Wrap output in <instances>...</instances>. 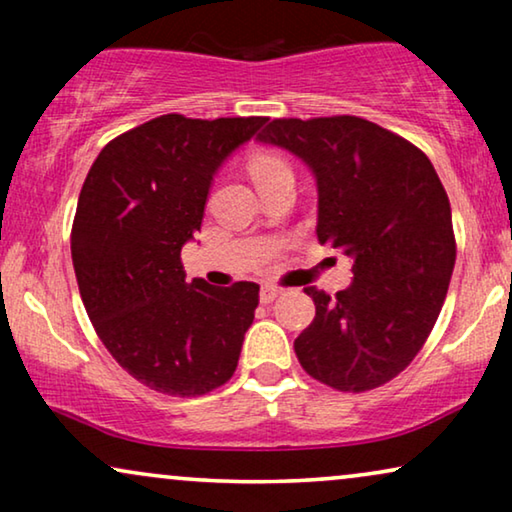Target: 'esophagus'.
<instances>
[{
  "label": "esophagus",
  "mask_w": 512,
  "mask_h": 512,
  "mask_svg": "<svg viewBox=\"0 0 512 512\" xmlns=\"http://www.w3.org/2000/svg\"><path fill=\"white\" fill-rule=\"evenodd\" d=\"M279 293H282V291H279L277 286L263 284V286H261V303H265V305L272 303V300H275V298L279 296Z\"/></svg>",
  "instance_id": "1"
}]
</instances>
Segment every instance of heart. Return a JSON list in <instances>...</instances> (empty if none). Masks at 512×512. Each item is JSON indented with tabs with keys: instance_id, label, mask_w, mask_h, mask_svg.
<instances>
[{
	"instance_id": "heart-1",
	"label": "heart",
	"mask_w": 512,
	"mask_h": 512,
	"mask_svg": "<svg viewBox=\"0 0 512 512\" xmlns=\"http://www.w3.org/2000/svg\"><path fill=\"white\" fill-rule=\"evenodd\" d=\"M284 170H289V163L272 151H258L249 158V172H251V177H254L256 184H261V181L270 179L272 174L284 172Z\"/></svg>"
}]
</instances>
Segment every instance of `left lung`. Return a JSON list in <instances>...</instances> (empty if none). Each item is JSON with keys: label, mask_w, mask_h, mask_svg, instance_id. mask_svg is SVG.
<instances>
[{"label": "left lung", "mask_w": 512, "mask_h": 512, "mask_svg": "<svg viewBox=\"0 0 512 512\" xmlns=\"http://www.w3.org/2000/svg\"><path fill=\"white\" fill-rule=\"evenodd\" d=\"M258 142L291 151L317 179V237L352 258L335 298L307 286L314 321L300 366L338 391H368L410 366L436 324L457 258L452 209L431 160L359 116L275 118Z\"/></svg>", "instance_id": "obj_1"}]
</instances>
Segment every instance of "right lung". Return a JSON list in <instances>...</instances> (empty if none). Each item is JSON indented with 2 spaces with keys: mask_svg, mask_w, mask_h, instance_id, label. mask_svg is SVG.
I'll return each mask as SVG.
<instances>
[{
  "mask_svg": "<svg viewBox=\"0 0 512 512\" xmlns=\"http://www.w3.org/2000/svg\"><path fill=\"white\" fill-rule=\"evenodd\" d=\"M268 118L158 116L100 151L72 226L81 300L118 366L160 394L202 396L233 377L258 284L186 282L214 174Z\"/></svg>",
  "mask_w": 512,
  "mask_h": 512,
  "instance_id": "add662e5",
  "label": "right lung"
}]
</instances>
